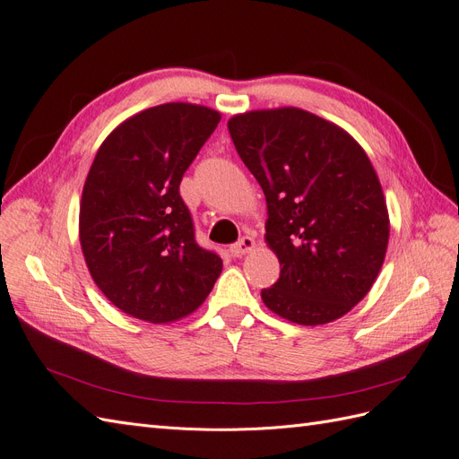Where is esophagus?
Segmentation results:
<instances>
[{"instance_id": "obj_1", "label": "esophagus", "mask_w": 459, "mask_h": 459, "mask_svg": "<svg viewBox=\"0 0 459 459\" xmlns=\"http://www.w3.org/2000/svg\"><path fill=\"white\" fill-rule=\"evenodd\" d=\"M255 247V240L252 238V237H246L244 238H240L237 244H232L230 246V255L232 257H242V255H246L247 252H252Z\"/></svg>"}]
</instances>
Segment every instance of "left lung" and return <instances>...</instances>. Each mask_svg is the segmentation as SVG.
Segmentation results:
<instances>
[{"label": "left lung", "mask_w": 459, "mask_h": 459, "mask_svg": "<svg viewBox=\"0 0 459 459\" xmlns=\"http://www.w3.org/2000/svg\"><path fill=\"white\" fill-rule=\"evenodd\" d=\"M229 133L264 188L265 242L281 264L264 304L307 326L346 316L377 281L390 234L368 153L344 128L298 108L234 115Z\"/></svg>", "instance_id": "8db88e82"}]
</instances>
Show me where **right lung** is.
Masks as SVG:
<instances>
[{
    "label": "right lung",
    "instance_id": "obj_1",
    "mask_svg": "<svg viewBox=\"0 0 459 459\" xmlns=\"http://www.w3.org/2000/svg\"><path fill=\"white\" fill-rule=\"evenodd\" d=\"M221 113L171 101L128 117L103 140L81 200L86 267L109 302L148 323L198 309L222 271L195 244L182 175L213 134Z\"/></svg>",
    "mask_w": 459,
    "mask_h": 459
}]
</instances>
